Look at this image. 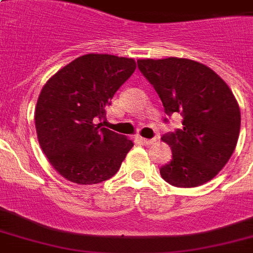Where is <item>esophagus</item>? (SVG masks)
<instances>
[{
    "label": "esophagus",
    "instance_id": "1",
    "mask_svg": "<svg viewBox=\"0 0 253 253\" xmlns=\"http://www.w3.org/2000/svg\"><path fill=\"white\" fill-rule=\"evenodd\" d=\"M140 140H142L144 144H152V143L158 142V138H152V139H147V138H140Z\"/></svg>",
    "mask_w": 253,
    "mask_h": 253
}]
</instances>
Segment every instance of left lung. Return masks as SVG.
I'll use <instances>...</instances> for the list:
<instances>
[{
  "mask_svg": "<svg viewBox=\"0 0 253 253\" xmlns=\"http://www.w3.org/2000/svg\"><path fill=\"white\" fill-rule=\"evenodd\" d=\"M138 68L155 87L166 114L182 115V128L162 138L172 150L170 163L160 168L163 178L178 188L214 178L239 138L240 109L231 89L212 69L189 59H139Z\"/></svg>",
  "mask_w": 253,
  "mask_h": 253,
  "instance_id": "left-lung-1",
  "label": "left lung"
}]
</instances>
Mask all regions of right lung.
I'll use <instances>...</instances> for the list:
<instances>
[{
  "instance_id": "right-lung-1",
  "label": "right lung",
  "mask_w": 253,
  "mask_h": 253,
  "mask_svg": "<svg viewBox=\"0 0 253 253\" xmlns=\"http://www.w3.org/2000/svg\"><path fill=\"white\" fill-rule=\"evenodd\" d=\"M134 59L87 53L57 71L35 107L38 140L59 174L80 185L98 184L118 172L134 143L95 125L115 91L134 73Z\"/></svg>"
}]
</instances>
